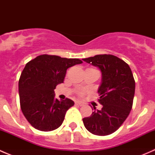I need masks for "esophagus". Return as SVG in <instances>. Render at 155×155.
Masks as SVG:
<instances>
[{
	"label": "esophagus",
	"instance_id": "obj_1",
	"mask_svg": "<svg viewBox=\"0 0 155 155\" xmlns=\"http://www.w3.org/2000/svg\"><path fill=\"white\" fill-rule=\"evenodd\" d=\"M76 105H79V107H82V106H84V104H83V103L80 102V101H76Z\"/></svg>",
	"mask_w": 155,
	"mask_h": 155
}]
</instances>
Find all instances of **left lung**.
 Wrapping results in <instances>:
<instances>
[{"label":"left lung","instance_id":"left-lung-1","mask_svg":"<svg viewBox=\"0 0 155 155\" xmlns=\"http://www.w3.org/2000/svg\"><path fill=\"white\" fill-rule=\"evenodd\" d=\"M82 60L102 73L98 101L103 107L101 110L94 107L91 115L82 119L84 125L94 135H109L121 126L132 109L135 93L132 71L124 61L112 54H97Z\"/></svg>","mask_w":155,"mask_h":155}]
</instances>
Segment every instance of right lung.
Wrapping results in <instances>:
<instances>
[{
	"instance_id": "add662e5",
	"label": "right lung",
	"mask_w": 155,
	"mask_h": 155,
	"mask_svg": "<svg viewBox=\"0 0 155 155\" xmlns=\"http://www.w3.org/2000/svg\"><path fill=\"white\" fill-rule=\"evenodd\" d=\"M82 63L78 58L42 54L25 65L18 81L20 106L35 129L51 131L61 125L74 102L68 98L55 99L54 90L64 82L69 68Z\"/></svg>"
}]
</instances>
